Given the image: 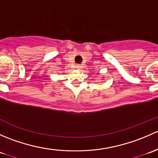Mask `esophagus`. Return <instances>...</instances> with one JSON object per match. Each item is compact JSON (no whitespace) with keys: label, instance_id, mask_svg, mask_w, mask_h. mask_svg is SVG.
Masks as SVG:
<instances>
[{"label":"esophagus","instance_id":"1","mask_svg":"<svg viewBox=\"0 0 158 158\" xmlns=\"http://www.w3.org/2000/svg\"><path fill=\"white\" fill-rule=\"evenodd\" d=\"M76 69H81V65H76Z\"/></svg>","mask_w":158,"mask_h":158}]
</instances>
